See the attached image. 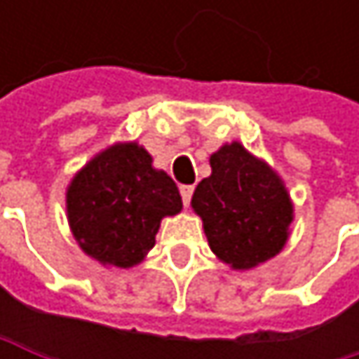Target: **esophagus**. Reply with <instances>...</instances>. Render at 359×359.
I'll return each instance as SVG.
<instances>
[{"label": "esophagus", "mask_w": 359, "mask_h": 359, "mask_svg": "<svg viewBox=\"0 0 359 359\" xmlns=\"http://www.w3.org/2000/svg\"><path fill=\"white\" fill-rule=\"evenodd\" d=\"M191 195H193V187H191V184H182V187H180V197H182V203H184V205H189Z\"/></svg>", "instance_id": "obj_1"}]
</instances>
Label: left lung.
Masks as SVG:
<instances>
[{"mask_svg":"<svg viewBox=\"0 0 359 359\" xmlns=\"http://www.w3.org/2000/svg\"><path fill=\"white\" fill-rule=\"evenodd\" d=\"M210 166L212 175L195 187L191 208L214 255L233 270H250L278 255L295 218L285 180L239 141L214 151Z\"/></svg>","mask_w":359,"mask_h":359,"instance_id":"1","label":"left lung"}]
</instances>
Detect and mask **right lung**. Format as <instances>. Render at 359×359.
Here are the masks:
<instances>
[{
    "label": "right lung",
    "mask_w": 359,
    "mask_h": 359,
    "mask_svg": "<svg viewBox=\"0 0 359 359\" xmlns=\"http://www.w3.org/2000/svg\"><path fill=\"white\" fill-rule=\"evenodd\" d=\"M182 210L179 187L137 141L93 156L66 189L72 237L108 268H133L156 245L160 222Z\"/></svg>",
    "instance_id": "obj_1"
}]
</instances>
